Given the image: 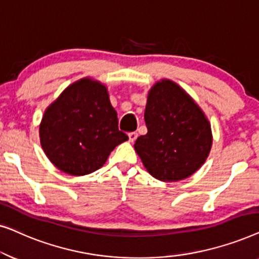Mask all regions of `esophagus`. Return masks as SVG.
I'll return each mask as SVG.
<instances>
[{"label":"esophagus","mask_w":259,"mask_h":259,"mask_svg":"<svg viewBox=\"0 0 259 259\" xmlns=\"http://www.w3.org/2000/svg\"><path fill=\"white\" fill-rule=\"evenodd\" d=\"M137 138H138V133H136V132H131V133H128V139H130L131 143H133V141H136Z\"/></svg>","instance_id":"esophagus-1"}]
</instances>
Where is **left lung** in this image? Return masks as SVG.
Returning <instances> with one entry per match:
<instances>
[{
	"label": "left lung",
	"instance_id": "obj_1",
	"mask_svg": "<svg viewBox=\"0 0 259 259\" xmlns=\"http://www.w3.org/2000/svg\"><path fill=\"white\" fill-rule=\"evenodd\" d=\"M147 133L134 150L148 173L161 182H178L201 167L212 146L211 123L196 101L172 80L155 82L145 108Z\"/></svg>",
	"mask_w": 259,
	"mask_h": 259
}]
</instances>
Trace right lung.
Segmentation results:
<instances>
[{"mask_svg":"<svg viewBox=\"0 0 259 259\" xmlns=\"http://www.w3.org/2000/svg\"><path fill=\"white\" fill-rule=\"evenodd\" d=\"M38 133L47 158L70 176L97 171L119 144L128 140L118 128L107 87L92 77L69 84L48 106Z\"/></svg>","mask_w":259,"mask_h":259,"instance_id":"obj_1","label":"right lung"}]
</instances>
